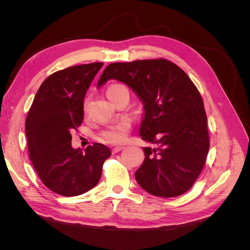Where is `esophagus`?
Here are the masks:
<instances>
[{
    "instance_id": "obj_1",
    "label": "esophagus",
    "mask_w": 250,
    "mask_h": 250,
    "mask_svg": "<svg viewBox=\"0 0 250 250\" xmlns=\"http://www.w3.org/2000/svg\"><path fill=\"white\" fill-rule=\"evenodd\" d=\"M122 149H124L123 146H117V147H115V148H112V152H113V153H118L119 151H121Z\"/></svg>"
}]
</instances>
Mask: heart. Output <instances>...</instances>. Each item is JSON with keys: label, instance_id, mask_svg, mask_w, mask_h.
I'll use <instances>...</instances> for the list:
<instances>
[{"label": "heart", "instance_id": "heart-1", "mask_svg": "<svg viewBox=\"0 0 250 250\" xmlns=\"http://www.w3.org/2000/svg\"><path fill=\"white\" fill-rule=\"evenodd\" d=\"M126 90H127L126 87L123 84L115 83V84H111L108 86L106 90V95L108 97V99H110L113 95H116L120 92H126ZM82 109H83V112L84 113L86 112L87 100H84V102H83ZM129 130H130L129 121L123 120L122 122L112 125L108 127L106 130H104L101 133V139L108 144H122L123 142H125Z\"/></svg>", "mask_w": 250, "mask_h": 250}]
</instances>
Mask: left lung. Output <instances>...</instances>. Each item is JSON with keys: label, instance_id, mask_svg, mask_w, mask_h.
<instances>
[{"label": "left lung", "instance_id": "1", "mask_svg": "<svg viewBox=\"0 0 250 250\" xmlns=\"http://www.w3.org/2000/svg\"><path fill=\"white\" fill-rule=\"evenodd\" d=\"M122 81L139 96L145 115L142 140L145 161L134 173L139 185L158 197H176L198 178L209 148L207 113L197 87L178 65L167 59L115 62L98 82Z\"/></svg>", "mask_w": 250, "mask_h": 250}]
</instances>
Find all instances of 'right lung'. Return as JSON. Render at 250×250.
I'll return each instance as SVG.
<instances>
[{
    "mask_svg": "<svg viewBox=\"0 0 250 250\" xmlns=\"http://www.w3.org/2000/svg\"><path fill=\"white\" fill-rule=\"evenodd\" d=\"M103 65L93 62L66 67L44 80L26 118L29 157L42 184L56 194L81 195L99 183L110 150L95 143L73 149L72 132L83 121V100Z\"/></svg>",
    "mask_w": 250,
    "mask_h": 250,
    "instance_id": "add662e5",
    "label": "right lung"
}]
</instances>
